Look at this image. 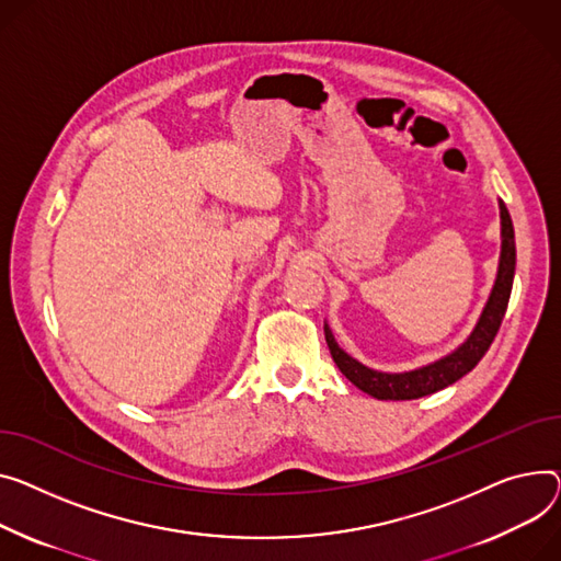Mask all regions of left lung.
Instances as JSON below:
<instances>
[{"instance_id":"8db88e82","label":"left lung","mask_w":561,"mask_h":561,"mask_svg":"<svg viewBox=\"0 0 561 561\" xmlns=\"http://www.w3.org/2000/svg\"><path fill=\"white\" fill-rule=\"evenodd\" d=\"M499 207H501V237H503L499 275H496L490 300H488V305H484L473 331L469 333V339L458 350H454L451 354H446L444 358H439L431 365L390 375V371L365 367L363 363L352 358L345 350L339 347V343H335L329 324H324V339H327L333 363L339 365V369L358 390L367 392L375 399H383V401L420 399V397L433 394L446 386L456 383L458 379H462L467 371H471L478 365V360L484 356V352L490 350V345L494 343L496 333L501 329L503 316L507 311L512 282H514V266H516L512 218H510V211L503 201H499Z\"/></svg>"}]
</instances>
